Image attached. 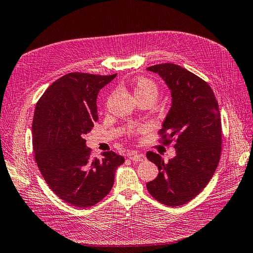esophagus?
I'll list each match as a JSON object with an SVG mask.
<instances>
[{
	"mask_svg": "<svg viewBox=\"0 0 253 253\" xmlns=\"http://www.w3.org/2000/svg\"><path fill=\"white\" fill-rule=\"evenodd\" d=\"M129 159L133 160V162H143L145 156L143 154H138V153H131L129 154Z\"/></svg>",
	"mask_w": 253,
	"mask_h": 253,
	"instance_id": "34e87169",
	"label": "esophagus"
}]
</instances>
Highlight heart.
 Segmentation results:
<instances>
[{
  "label": "heart",
  "instance_id": "b5f03b06",
  "mask_svg": "<svg viewBox=\"0 0 253 253\" xmlns=\"http://www.w3.org/2000/svg\"><path fill=\"white\" fill-rule=\"evenodd\" d=\"M134 93L137 99L142 97H152L156 100L158 96V86L152 79L140 77L134 82ZM131 133H135L134 128L131 129Z\"/></svg>",
  "mask_w": 253,
  "mask_h": 253
}]
</instances>
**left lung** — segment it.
<instances>
[{"label":"left lung","mask_w":253,"mask_h":253,"mask_svg":"<svg viewBox=\"0 0 253 253\" xmlns=\"http://www.w3.org/2000/svg\"><path fill=\"white\" fill-rule=\"evenodd\" d=\"M171 89L172 106L158 132L159 142H174L176 156L165 163L156 153L147 158L158 176L147 183L149 193L163 205L177 207L200 194L215 172L221 152V121L212 88L195 74L173 63L148 67Z\"/></svg>","instance_id":"1"}]
</instances>
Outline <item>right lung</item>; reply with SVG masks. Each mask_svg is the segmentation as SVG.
<instances>
[{
	"mask_svg": "<svg viewBox=\"0 0 253 253\" xmlns=\"http://www.w3.org/2000/svg\"><path fill=\"white\" fill-rule=\"evenodd\" d=\"M117 74L70 73L53 82L38 100L33 120L35 159L45 182L61 200L79 208L110 193L125 158L113 151L98 159L83 135L98 121L97 96Z\"/></svg>",
	"mask_w": 253,
	"mask_h": 253,
	"instance_id": "obj_1",
	"label": "right lung"
}]
</instances>
